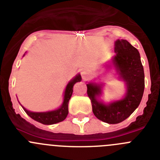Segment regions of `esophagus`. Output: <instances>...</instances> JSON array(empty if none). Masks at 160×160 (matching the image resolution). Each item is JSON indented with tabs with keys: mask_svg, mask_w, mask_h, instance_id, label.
I'll return each mask as SVG.
<instances>
[{
	"mask_svg": "<svg viewBox=\"0 0 160 160\" xmlns=\"http://www.w3.org/2000/svg\"><path fill=\"white\" fill-rule=\"evenodd\" d=\"M80 74H81V77L83 79L88 78L89 76L88 72V70L84 68H81V70H80Z\"/></svg>",
	"mask_w": 160,
	"mask_h": 160,
	"instance_id": "34e87169",
	"label": "esophagus"
}]
</instances>
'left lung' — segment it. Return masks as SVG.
<instances>
[{
	"label": "left lung",
	"mask_w": 160,
	"mask_h": 160,
	"mask_svg": "<svg viewBox=\"0 0 160 160\" xmlns=\"http://www.w3.org/2000/svg\"><path fill=\"white\" fill-rule=\"evenodd\" d=\"M114 52L116 55L106 67L109 69L114 68L119 80L125 83L126 91L123 98L105 103L98 99L103 84L92 82L87 84L94 114L108 124L120 123L129 118L141 103L144 90V68L138 50L126 40L118 39Z\"/></svg>",
	"instance_id": "obj_1"
}]
</instances>
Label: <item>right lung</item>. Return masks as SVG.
I'll use <instances>...</instances> for the list:
<instances>
[{"label":"right lung","instance_id":"add662e5","mask_svg":"<svg viewBox=\"0 0 160 160\" xmlns=\"http://www.w3.org/2000/svg\"><path fill=\"white\" fill-rule=\"evenodd\" d=\"M25 53L23 56H25ZM82 78L80 73H78L75 77H73L71 80L68 83L66 88H65V92H64V99L63 102L61 105V107L58 109L54 110H50V111L46 112H32L27 110L25 107H23L24 111L26 112L28 115L32 119H34L36 122H40L44 125H53V124L58 123L66 118L67 115L68 114V101L72 95L73 86L77 82L81 81Z\"/></svg>","mask_w":160,"mask_h":160}]
</instances>
